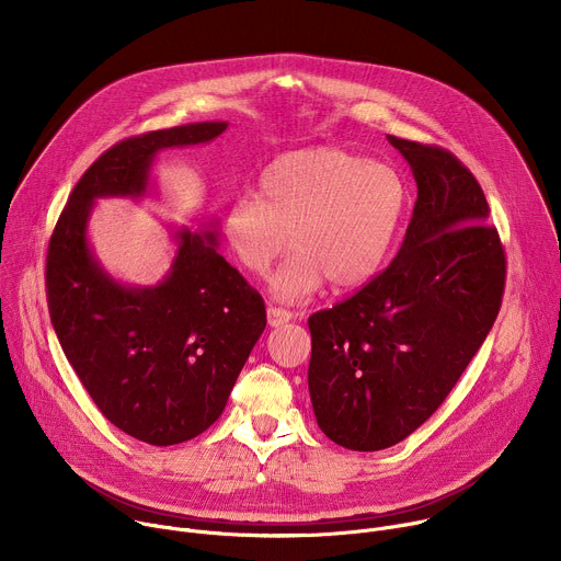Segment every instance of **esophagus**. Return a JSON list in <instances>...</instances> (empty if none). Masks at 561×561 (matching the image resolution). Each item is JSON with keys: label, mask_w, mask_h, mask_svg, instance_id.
Masks as SVG:
<instances>
[{"label": "esophagus", "mask_w": 561, "mask_h": 561, "mask_svg": "<svg viewBox=\"0 0 561 561\" xmlns=\"http://www.w3.org/2000/svg\"><path fill=\"white\" fill-rule=\"evenodd\" d=\"M290 319H293L290 310L279 308V306H268V324L271 327H282V324L290 322Z\"/></svg>", "instance_id": "1"}]
</instances>
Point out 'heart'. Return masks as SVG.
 <instances>
[{
    "label": "heart",
    "mask_w": 561,
    "mask_h": 561,
    "mask_svg": "<svg viewBox=\"0 0 561 561\" xmlns=\"http://www.w3.org/2000/svg\"><path fill=\"white\" fill-rule=\"evenodd\" d=\"M409 208L399 173L335 146L295 150L271 162L257 193H239L226 208V242L244 271L271 277L275 297L304 301L331 282L348 290L373 279L390 255Z\"/></svg>",
    "instance_id": "heart-1"
}]
</instances>
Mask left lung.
Returning <instances> with one entry per match:
<instances>
[{
	"label": "left lung",
	"mask_w": 561,
	"mask_h": 561,
	"mask_svg": "<svg viewBox=\"0 0 561 561\" xmlns=\"http://www.w3.org/2000/svg\"><path fill=\"white\" fill-rule=\"evenodd\" d=\"M417 182L402 249L353 297L308 317L319 428L351 450L407 439L491 333L506 255L474 175L439 146L386 135Z\"/></svg>",
	"instance_id": "left-lung-1"
}]
</instances>
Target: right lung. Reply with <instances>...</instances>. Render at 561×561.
Wrapping results in <instances>:
<instances>
[{
	"mask_svg": "<svg viewBox=\"0 0 561 561\" xmlns=\"http://www.w3.org/2000/svg\"><path fill=\"white\" fill-rule=\"evenodd\" d=\"M226 126H175L111 146L72 188L48 242L46 297L66 359L102 415L152 446L215 424L266 329V306L217 253L213 230L180 228L169 275L133 288L100 266L87 226L98 197L146 193L157 150L210 141Z\"/></svg>",
	"mask_w": 561,
	"mask_h": 561,
	"instance_id": "add662e5",
	"label": "right lung"
}]
</instances>
